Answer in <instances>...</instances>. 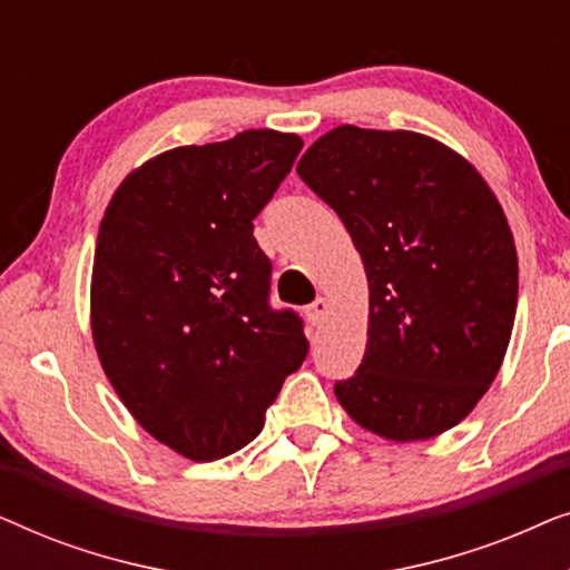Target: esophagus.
I'll list each match as a JSON object with an SVG mask.
<instances>
[{"mask_svg": "<svg viewBox=\"0 0 570 570\" xmlns=\"http://www.w3.org/2000/svg\"><path fill=\"white\" fill-rule=\"evenodd\" d=\"M326 308H330V303H326V298H322V295H318V298H316L314 303H311V306L306 308V316H308V322L316 326V324L322 322V318L326 316Z\"/></svg>", "mask_w": 570, "mask_h": 570, "instance_id": "1", "label": "esophagus"}]
</instances>
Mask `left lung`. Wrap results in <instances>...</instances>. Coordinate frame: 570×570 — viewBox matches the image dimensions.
Returning a JSON list of instances; mask_svg holds the SVG:
<instances>
[{
  "instance_id": "1",
  "label": "left lung",
  "mask_w": 570,
  "mask_h": 570,
  "mask_svg": "<svg viewBox=\"0 0 570 570\" xmlns=\"http://www.w3.org/2000/svg\"><path fill=\"white\" fill-rule=\"evenodd\" d=\"M298 176L345 223L368 277V342L334 384L340 404L389 441L462 423L498 376L519 295L485 178L439 139L353 124L318 137Z\"/></svg>"
}]
</instances>
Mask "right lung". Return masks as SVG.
I'll use <instances>...</instances> for the list:
<instances>
[{
  "instance_id": "add662e5",
  "label": "right lung",
  "mask_w": 570,
  "mask_h": 570,
  "mask_svg": "<svg viewBox=\"0 0 570 570\" xmlns=\"http://www.w3.org/2000/svg\"><path fill=\"white\" fill-rule=\"evenodd\" d=\"M303 139L248 129L176 147L124 178L100 220L90 322L108 381L153 439L194 462L244 449L308 355L269 306L254 217Z\"/></svg>"
}]
</instances>
